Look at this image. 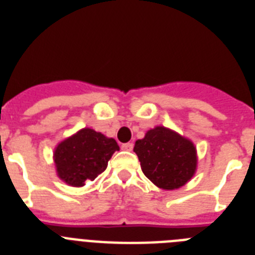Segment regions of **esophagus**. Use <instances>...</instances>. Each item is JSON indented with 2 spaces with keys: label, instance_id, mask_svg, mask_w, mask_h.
Instances as JSON below:
<instances>
[{
  "label": "esophagus",
  "instance_id": "34e87169",
  "mask_svg": "<svg viewBox=\"0 0 255 255\" xmlns=\"http://www.w3.org/2000/svg\"><path fill=\"white\" fill-rule=\"evenodd\" d=\"M132 147H134V144L132 143H124L123 145H121V148H123L124 150H132Z\"/></svg>",
  "mask_w": 255,
  "mask_h": 255
}]
</instances>
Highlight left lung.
I'll list each match as a JSON object with an SVG mask.
<instances>
[{"mask_svg": "<svg viewBox=\"0 0 255 255\" xmlns=\"http://www.w3.org/2000/svg\"><path fill=\"white\" fill-rule=\"evenodd\" d=\"M134 152L144 175L166 190L185 185L197 168L194 144L162 126L149 130L143 139L136 140Z\"/></svg>", "mask_w": 255, "mask_h": 255, "instance_id": "left-lung-1", "label": "left lung"}]
</instances>
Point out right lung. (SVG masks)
Here are the masks:
<instances>
[{
    "label": "right lung",
    "mask_w": 255,
    "mask_h": 255,
    "mask_svg": "<svg viewBox=\"0 0 255 255\" xmlns=\"http://www.w3.org/2000/svg\"><path fill=\"white\" fill-rule=\"evenodd\" d=\"M116 140L93 129H83L57 145L55 163L61 180L71 186H84L107 168L119 150Z\"/></svg>",
    "instance_id": "add662e5"
}]
</instances>
